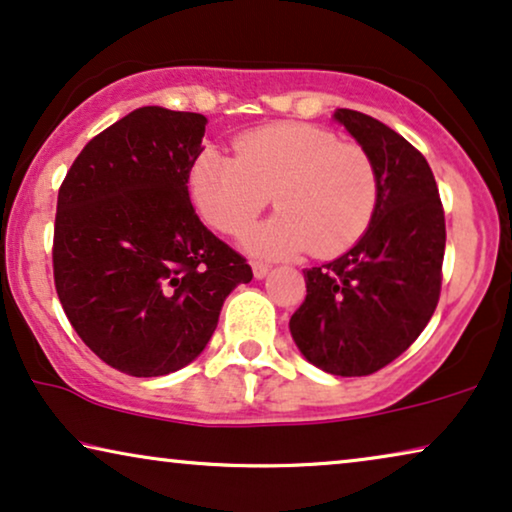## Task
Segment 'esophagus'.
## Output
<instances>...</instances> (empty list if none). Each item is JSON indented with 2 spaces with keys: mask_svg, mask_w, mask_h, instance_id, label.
<instances>
[{
  "mask_svg": "<svg viewBox=\"0 0 512 512\" xmlns=\"http://www.w3.org/2000/svg\"><path fill=\"white\" fill-rule=\"evenodd\" d=\"M251 270H254L256 279H263L270 272V265L263 263V261H254V263H251Z\"/></svg>",
  "mask_w": 512,
  "mask_h": 512,
  "instance_id": "esophagus-1",
  "label": "esophagus"
}]
</instances>
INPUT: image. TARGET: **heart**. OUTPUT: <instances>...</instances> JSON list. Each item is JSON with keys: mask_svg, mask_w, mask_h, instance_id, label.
<instances>
[{"mask_svg": "<svg viewBox=\"0 0 512 512\" xmlns=\"http://www.w3.org/2000/svg\"><path fill=\"white\" fill-rule=\"evenodd\" d=\"M188 186L198 212L226 235H240L275 200L279 212L244 240L263 256H338L361 240L380 198L370 153L307 123L244 132L235 158L202 151Z\"/></svg>", "mask_w": 512, "mask_h": 512, "instance_id": "heart-1", "label": "heart"}]
</instances>
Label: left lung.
Listing matches in <instances>:
<instances>
[{"instance_id":"8db88e82","label":"left lung","mask_w":512,"mask_h":512,"mask_svg":"<svg viewBox=\"0 0 512 512\" xmlns=\"http://www.w3.org/2000/svg\"><path fill=\"white\" fill-rule=\"evenodd\" d=\"M335 118L373 158L380 198L347 254L305 270L307 296L289 328L314 366L361 377L398 359L436 312L445 212L429 163L408 139L361 111L338 109Z\"/></svg>"}]
</instances>
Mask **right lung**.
Returning <instances> with one entry per match:
<instances>
[{
  "mask_svg": "<svg viewBox=\"0 0 512 512\" xmlns=\"http://www.w3.org/2000/svg\"><path fill=\"white\" fill-rule=\"evenodd\" d=\"M207 118L142 107L95 135L58 191L55 291L79 338L121 373L184 368L223 300L254 277L188 195Z\"/></svg>",
  "mask_w": 512,
  "mask_h": 512,
  "instance_id": "obj_1",
  "label": "right lung"
}]
</instances>
